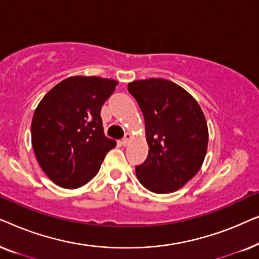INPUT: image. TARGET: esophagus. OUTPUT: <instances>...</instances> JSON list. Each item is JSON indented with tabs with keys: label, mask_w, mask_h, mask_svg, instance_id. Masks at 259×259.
<instances>
[{
	"label": "esophagus",
	"mask_w": 259,
	"mask_h": 259,
	"mask_svg": "<svg viewBox=\"0 0 259 259\" xmlns=\"http://www.w3.org/2000/svg\"><path fill=\"white\" fill-rule=\"evenodd\" d=\"M131 139H132V136H131L130 133H127L125 137H123V139L121 140V144L123 145V146H127V145L130 144V141H131Z\"/></svg>",
	"instance_id": "obj_1"
}]
</instances>
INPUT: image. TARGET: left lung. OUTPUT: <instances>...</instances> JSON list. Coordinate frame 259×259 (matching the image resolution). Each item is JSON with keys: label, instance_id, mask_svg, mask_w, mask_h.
I'll use <instances>...</instances> for the list:
<instances>
[{"label": "left lung", "instance_id": "left-lung-1", "mask_svg": "<svg viewBox=\"0 0 259 259\" xmlns=\"http://www.w3.org/2000/svg\"><path fill=\"white\" fill-rule=\"evenodd\" d=\"M128 92L144 114L147 159L136 167L137 178L151 192L179 190L203 165L208 130L200 106L183 87L165 79L138 80Z\"/></svg>", "mask_w": 259, "mask_h": 259}]
</instances>
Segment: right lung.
Here are the masks:
<instances>
[{"label": "right lung", "mask_w": 259, "mask_h": 259, "mask_svg": "<svg viewBox=\"0 0 259 259\" xmlns=\"http://www.w3.org/2000/svg\"><path fill=\"white\" fill-rule=\"evenodd\" d=\"M118 81L70 76L53 87L37 105L31 121V145L38 165L53 183L77 189L97 176L109 150L101 107Z\"/></svg>", "instance_id": "1"}]
</instances>
